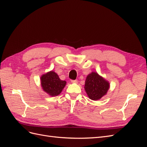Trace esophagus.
I'll return each mask as SVG.
<instances>
[{
    "label": "esophagus",
    "instance_id": "1",
    "mask_svg": "<svg viewBox=\"0 0 147 147\" xmlns=\"http://www.w3.org/2000/svg\"><path fill=\"white\" fill-rule=\"evenodd\" d=\"M71 82H72V83H77L78 81L77 80H71Z\"/></svg>",
    "mask_w": 147,
    "mask_h": 147
}]
</instances>
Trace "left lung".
<instances>
[{
	"mask_svg": "<svg viewBox=\"0 0 147 147\" xmlns=\"http://www.w3.org/2000/svg\"><path fill=\"white\" fill-rule=\"evenodd\" d=\"M84 88L89 98L97 100L107 94L110 83L97 72H92L87 75Z\"/></svg>",
	"mask_w": 147,
	"mask_h": 147,
	"instance_id": "1",
	"label": "left lung"
}]
</instances>
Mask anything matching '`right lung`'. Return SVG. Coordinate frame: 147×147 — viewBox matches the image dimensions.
I'll use <instances>...</instances> for the list:
<instances>
[{"instance_id": "add662e5", "label": "right lung", "mask_w": 147, "mask_h": 147, "mask_svg": "<svg viewBox=\"0 0 147 147\" xmlns=\"http://www.w3.org/2000/svg\"><path fill=\"white\" fill-rule=\"evenodd\" d=\"M40 82L42 90L50 96L60 94L66 84V82L61 80L58 75L53 70L43 74Z\"/></svg>"}]
</instances>
